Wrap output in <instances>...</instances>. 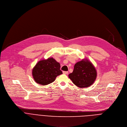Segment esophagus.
Wrapping results in <instances>:
<instances>
[{"label": "esophagus", "instance_id": "1", "mask_svg": "<svg viewBox=\"0 0 127 127\" xmlns=\"http://www.w3.org/2000/svg\"><path fill=\"white\" fill-rule=\"evenodd\" d=\"M63 73L64 74H68V72H66V71H63Z\"/></svg>", "mask_w": 127, "mask_h": 127}]
</instances>
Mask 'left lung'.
<instances>
[{"instance_id":"1","label":"left lung","mask_w":127,"mask_h":127,"mask_svg":"<svg viewBox=\"0 0 127 127\" xmlns=\"http://www.w3.org/2000/svg\"><path fill=\"white\" fill-rule=\"evenodd\" d=\"M96 77L95 67L86 59L77 63L74 65L73 72L68 75L73 83L80 88H87L92 85Z\"/></svg>"}]
</instances>
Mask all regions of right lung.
I'll return each instance as SVG.
<instances>
[{"label":"right lung","instance_id":"1","mask_svg":"<svg viewBox=\"0 0 127 127\" xmlns=\"http://www.w3.org/2000/svg\"><path fill=\"white\" fill-rule=\"evenodd\" d=\"M61 65L52 58L38 62L32 69L35 81L42 85H46L54 82L56 77L63 74Z\"/></svg>","mask_w":127,"mask_h":127}]
</instances>
